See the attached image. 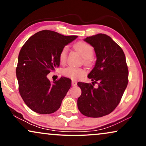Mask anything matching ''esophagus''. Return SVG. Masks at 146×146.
<instances>
[{"label": "esophagus", "instance_id": "1", "mask_svg": "<svg viewBox=\"0 0 146 146\" xmlns=\"http://www.w3.org/2000/svg\"><path fill=\"white\" fill-rule=\"evenodd\" d=\"M76 84H77V82L76 81H75V80L72 81V85L73 86H75Z\"/></svg>", "mask_w": 146, "mask_h": 146}]
</instances>
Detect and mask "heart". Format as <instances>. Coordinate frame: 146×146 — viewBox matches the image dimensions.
Instances as JSON below:
<instances>
[{
    "instance_id": "obj_1",
    "label": "heart",
    "mask_w": 146,
    "mask_h": 146,
    "mask_svg": "<svg viewBox=\"0 0 146 146\" xmlns=\"http://www.w3.org/2000/svg\"><path fill=\"white\" fill-rule=\"evenodd\" d=\"M76 50L84 58L86 63H88L90 60L94 55V49L91 45L84 42H78L74 45ZM68 53V46H64L62 49L59 54V60L61 64L65 63ZM62 74L66 77L71 79H78L85 74V70L80 68L68 66L62 70Z\"/></svg>"
}]
</instances>
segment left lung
Instances as JSON below:
<instances>
[{
  "instance_id": "1",
  "label": "left lung",
  "mask_w": 146,
  "mask_h": 146,
  "mask_svg": "<svg viewBox=\"0 0 146 146\" xmlns=\"http://www.w3.org/2000/svg\"><path fill=\"white\" fill-rule=\"evenodd\" d=\"M94 49L96 61L88 75L92 84L79 82L82 90L77 102L83 115L100 117L113 111L128 83V69L124 52L109 36L98 34L84 40ZM98 83V88L93 87Z\"/></svg>"
}]
</instances>
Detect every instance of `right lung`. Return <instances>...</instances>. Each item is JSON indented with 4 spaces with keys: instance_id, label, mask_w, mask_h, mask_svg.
<instances>
[{
    "instance_id": "right-lung-1",
    "label": "right lung",
    "mask_w": 146,
    "mask_h": 146,
    "mask_svg": "<svg viewBox=\"0 0 146 146\" xmlns=\"http://www.w3.org/2000/svg\"><path fill=\"white\" fill-rule=\"evenodd\" d=\"M77 37L45 30L32 36L23 46L16 74L20 94L32 110L48 114L60 107L71 86V80L62 76L51 82L47 75L59 67L62 49Z\"/></svg>"
}]
</instances>
